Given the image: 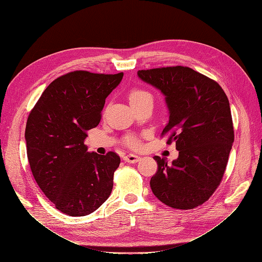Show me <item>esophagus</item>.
Instances as JSON below:
<instances>
[{
    "label": "esophagus",
    "instance_id": "34e87169",
    "mask_svg": "<svg viewBox=\"0 0 262 262\" xmlns=\"http://www.w3.org/2000/svg\"><path fill=\"white\" fill-rule=\"evenodd\" d=\"M123 161L126 163L134 164V163H138L140 161V156L134 155V154H128L123 157Z\"/></svg>",
    "mask_w": 262,
    "mask_h": 262
}]
</instances>
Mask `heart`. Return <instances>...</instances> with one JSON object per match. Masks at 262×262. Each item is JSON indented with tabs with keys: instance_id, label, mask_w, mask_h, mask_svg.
<instances>
[{
	"instance_id": "obj_1",
	"label": "heart",
	"mask_w": 262,
	"mask_h": 262,
	"mask_svg": "<svg viewBox=\"0 0 262 262\" xmlns=\"http://www.w3.org/2000/svg\"><path fill=\"white\" fill-rule=\"evenodd\" d=\"M146 98H152V96H150V94L148 92H146L145 90L143 89H139V87H134V89H132L130 92H129V100H130V104H136V102H139L141 100L143 99H146ZM125 143L128 146L132 147V148H137L139 146V140L133 137V136H130L125 139Z\"/></svg>"
}]
</instances>
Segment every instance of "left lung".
I'll list each match as a JSON object with an SVG mask.
<instances>
[{
	"label": "left lung",
	"mask_w": 262,
	"mask_h": 262,
	"mask_svg": "<svg viewBox=\"0 0 262 262\" xmlns=\"http://www.w3.org/2000/svg\"><path fill=\"white\" fill-rule=\"evenodd\" d=\"M138 75L166 96L169 121L162 137L179 150L171 164L154 156L158 168L149 181L152 191L173 209L199 207L220 186L234 142L226 94L217 82L188 67L140 70Z\"/></svg>",
	"instance_id": "left-lung-1"
}]
</instances>
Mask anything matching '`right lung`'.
I'll list each match as a JSON object with an SVG mask.
<instances>
[{"label": "right lung", "mask_w": 262, "mask_h": 262, "mask_svg": "<svg viewBox=\"0 0 262 262\" xmlns=\"http://www.w3.org/2000/svg\"><path fill=\"white\" fill-rule=\"evenodd\" d=\"M122 76L69 72L50 83L28 116L31 172L54 207L70 216L89 215L112 193L120 157L89 153L84 140L98 125L105 100Z\"/></svg>", "instance_id": "1"}]
</instances>
